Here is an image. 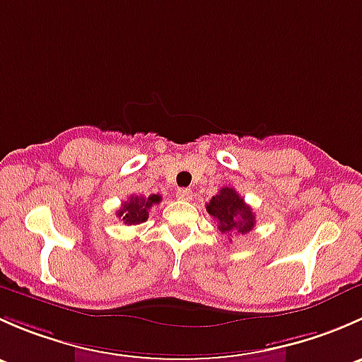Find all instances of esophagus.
Listing matches in <instances>:
<instances>
[{
  "label": "esophagus",
  "instance_id": "esophagus-1",
  "mask_svg": "<svg viewBox=\"0 0 362 362\" xmlns=\"http://www.w3.org/2000/svg\"><path fill=\"white\" fill-rule=\"evenodd\" d=\"M177 198L182 199V202H191L192 199V191L191 189H178Z\"/></svg>",
  "mask_w": 362,
  "mask_h": 362
}]
</instances>
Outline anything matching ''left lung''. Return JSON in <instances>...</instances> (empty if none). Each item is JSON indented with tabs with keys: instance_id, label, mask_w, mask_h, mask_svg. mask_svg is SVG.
<instances>
[{
	"instance_id": "1",
	"label": "left lung",
	"mask_w": 362,
	"mask_h": 362,
	"mask_svg": "<svg viewBox=\"0 0 362 362\" xmlns=\"http://www.w3.org/2000/svg\"><path fill=\"white\" fill-rule=\"evenodd\" d=\"M206 211L222 235H245L255 226L254 210L233 187H222L206 204Z\"/></svg>"
}]
</instances>
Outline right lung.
I'll return each mask as SVG.
<instances>
[{
  "mask_svg": "<svg viewBox=\"0 0 362 362\" xmlns=\"http://www.w3.org/2000/svg\"><path fill=\"white\" fill-rule=\"evenodd\" d=\"M159 202V194H151L148 198H145V196H131L127 202L122 203V206L117 211V215H119L120 221L127 226L141 224V222H145L148 218V210H151V206H154V204Z\"/></svg>",
  "mask_w": 362,
  "mask_h": 362,
  "instance_id": "obj_1",
  "label": "right lung"
}]
</instances>
